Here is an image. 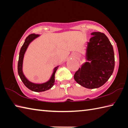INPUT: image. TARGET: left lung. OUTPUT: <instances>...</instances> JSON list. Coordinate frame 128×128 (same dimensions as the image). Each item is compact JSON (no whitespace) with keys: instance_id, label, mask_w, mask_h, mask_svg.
Segmentation results:
<instances>
[{"instance_id":"obj_1","label":"left lung","mask_w":128,"mask_h":128,"mask_svg":"<svg viewBox=\"0 0 128 128\" xmlns=\"http://www.w3.org/2000/svg\"><path fill=\"white\" fill-rule=\"evenodd\" d=\"M86 52L87 62L74 74L76 83L89 89L99 88L112 75L115 66L114 52L105 34L100 32L91 33Z\"/></svg>"}]
</instances>
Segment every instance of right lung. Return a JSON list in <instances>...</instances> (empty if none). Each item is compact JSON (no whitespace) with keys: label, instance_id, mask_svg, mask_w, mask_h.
Listing matches in <instances>:
<instances>
[{"label":"right lung","instance_id":"obj_1","mask_svg":"<svg viewBox=\"0 0 128 128\" xmlns=\"http://www.w3.org/2000/svg\"><path fill=\"white\" fill-rule=\"evenodd\" d=\"M40 36L39 34H32L28 36L24 41V45H22V48H20V54H19V59H18V73L19 75L20 80L25 85V86L28 88L29 90H32L34 92H44L46 90L50 89L54 84L55 83V74L59 66L55 67L54 69V72L52 74V76L50 78V80L47 82L45 83H41V84H38V83H34L30 82L24 76L22 70V66H23V60H24V55L25 54L26 51L28 46L30 45V44L33 41L34 39Z\"/></svg>","mask_w":128,"mask_h":128}]
</instances>
